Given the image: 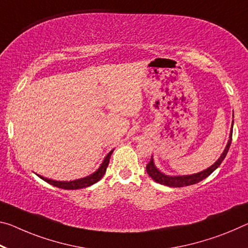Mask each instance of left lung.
<instances>
[{"label":"left lung","instance_id":"1","mask_svg":"<svg viewBox=\"0 0 248 248\" xmlns=\"http://www.w3.org/2000/svg\"><path fill=\"white\" fill-rule=\"evenodd\" d=\"M232 128H233V124H232ZM232 133H233V130L231 131L230 140H229V142H227L225 150H224V152L222 153V155L219 156V159L216 161V162L213 164V166L210 167L209 169H206V170L200 172V173L192 174V175H183V176L166 175V174L161 173V172L158 170V169L155 167V163H153V159H152V156H151L150 162H149L147 164V167H145V169H147V172H148L149 176H151V179L155 180V182H158L160 184H163V186H171V187H182V186H192V184L201 182L202 180L207 178V176H209L212 173V172L215 171L216 169L219 167V164L223 162V160L225 159V156L227 155V152H229L230 147H231Z\"/></svg>","mask_w":248,"mask_h":248}]
</instances>
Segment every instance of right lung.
<instances>
[{
	"instance_id": "add662e5",
	"label": "right lung",
	"mask_w": 248,
	"mask_h": 248,
	"mask_svg": "<svg viewBox=\"0 0 248 248\" xmlns=\"http://www.w3.org/2000/svg\"><path fill=\"white\" fill-rule=\"evenodd\" d=\"M113 152L110 151L107 156H106L103 164H101L100 168L98 169V170L95 172V173H93L92 175L89 176H86V178H82L79 180H75V181H69V182H62V181H54V180H49V179H46L44 176H41L38 175L39 178L42 180H44L45 182L52 184L54 186H57V187H61V188H65V190H77V188H82V187H87L93 186V184H95L96 182H98L106 173V170H107V167L109 164V160H110V156H111V153Z\"/></svg>"
}]
</instances>
